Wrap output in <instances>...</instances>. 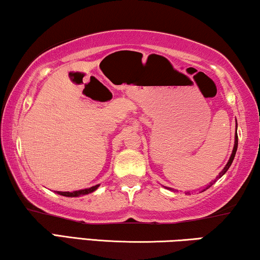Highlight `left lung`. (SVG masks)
<instances>
[{
  "instance_id": "left-lung-1",
  "label": "left lung",
  "mask_w": 260,
  "mask_h": 260,
  "mask_svg": "<svg viewBox=\"0 0 260 260\" xmlns=\"http://www.w3.org/2000/svg\"><path fill=\"white\" fill-rule=\"evenodd\" d=\"M237 147H238V135L236 134V137H235V146H234V149H232V154H231V156H230V158H229V161H228V164H226V166L225 167H224V169L222 170V173H219V175L217 176V179H220V177H222L224 174H225L226 172H228V169L230 168V166H231V164H232V161H234V158H235V155H236V152H237ZM216 182V180L214 181V182H211L210 184L209 185H207V187H205V189H208V188H210L212 184H214ZM205 189H203V191L205 190Z\"/></svg>"
}]
</instances>
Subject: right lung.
<instances>
[{"label":"right lung","instance_id":"right-lung-1","mask_svg":"<svg viewBox=\"0 0 260 260\" xmlns=\"http://www.w3.org/2000/svg\"><path fill=\"white\" fill-rule=\"evenodd\" d=\"M99 187V184L96 185H93V187L91 188H87V189H81V190H76V191H57V193H59V195L61 196H67V197H78V196H81V195H86V193H90V192H93L94 190H96Z\"/></svg>","mask_w":260,"mask_h":260}]
</instances>
